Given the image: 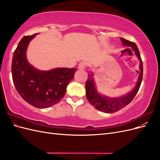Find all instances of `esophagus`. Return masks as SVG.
Returning a JSON list of instances; mask_svg holds the SVG:
<instances>
[{
    "label": "esophagus",
    "instance_id": "1",
    "mask_svg": "<svg viewBox=\"0 0 160 160\" xmlns=\"http://www.w3.org/2000/svg\"><path fill=\"white\" fill-rule=\"evenodd\" d=\"M87 66V63L85 62V61H81L80 62V63L78 65V68L79 69H85V67Z\"/></svg>",
    "mask_w": 160,
    "mask_h": 160
}]
</instances>
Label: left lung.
I'll use <instances>...</instances> for the list:
<instances>
[{
	"label": "left lung",
	"mask_w": 160,
	"mask_h": 160,
	"mask_svg": "<svg viewBox=\"0 0 160 160\" xmlns=\"http://www.w3.org/2000/svg\"><path fill=\"white\" fill-rule=\"evenodd\" d=\"M121 40H122L123 45L131 47L132 48L135 52V55H136L140 61V74L139 76L138 83L136 85H135V88L130 93L123 97L110 98H108V97H104L98 93L95 88L93 74L88 75V78L85 83L86 96L89 102L96 109L107 113L117 112V111L125 108V106L132 102V101L133 99L135 96L138 93L143 78V62L136 44L133 42L125 40L123 38H121Z\"/></svg>",
	"instance_id": "8db88e82"
}]
</instances>
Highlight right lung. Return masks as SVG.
I'll return each mask as SVG.
<instances>
[{
  "instance_id": "obj_1",
  "label": "right lung",
  "mask_w": 160,
  "mask_h": 160,
  "mask_svg": "<svg viewBox=\"0 0 160 160\" xmlns=\"http://www.w3.org/2000/svg\"><path fill=\"white\" fill-rule=\"evenodd\" d=\"M37 34L25 36L13 52L12 77L14 87L26 102L37 108H48L63 98L75 68H57L38 71L29 64L26 57L28 43Z\"/></svg>"
}]
</instances>
